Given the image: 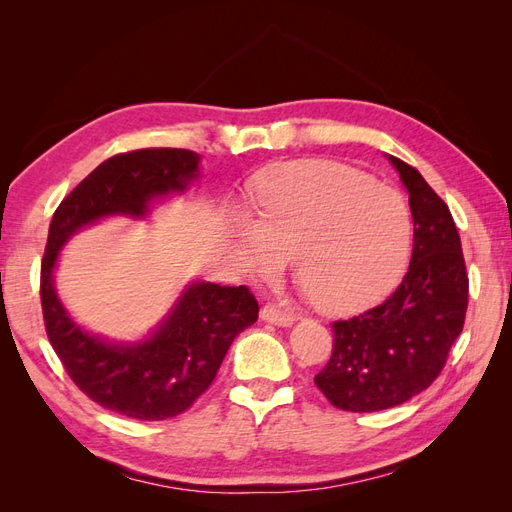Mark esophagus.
Masks as SVG:
<instances>
[{
    "label": "esophagus",
    "instance_id": "esophagus-1",
    "mask_svg": "<svg viewBox=\"0 0 512 512\" xmlns=\"http://www.w3.org/2000/svg\"><path fill=\"white\" fill-rule=\"evenodd\" d=\"M260 318L265 322L277 324V327H292L294 324V316L290 312H284L277 305H265L260 309Z\"/></svg>",
    "mask_w": 512,
    "mask_h": 512
}]
</instances>
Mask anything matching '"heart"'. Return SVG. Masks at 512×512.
<instances>
[{
	"label": "heart",
	"instance_id": "obj_1",
	"mask_svg": "<svg viewBox=\"0 0 512 512\" xmlns=\"http://www.w3.org/2000/svg\"><path fill=\"white\" fill-rule=\"evenodd\" d=\"M256 222L241 218L237 254L254 277L297 258V277L324 314L346 316L397 288L412 254L406 200L352 166L307 160L275 168L256 185Z\"/></svg>",
	"mask_w": 512,
	"mask_h": 512
}]
</instances>
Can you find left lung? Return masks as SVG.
<instances>
[{"label": "left lung", "mask_w": 512, "mask_h": 512, "mask_svg": "<svg viewBox=\"0 0 512 512\" xmlns=\"http://www.w3.org/2000/svg\"><path fill=\"white\" fill-rule=\"evenodd\" d=\"M386 158L410 196L414 245L393 297L333 322L331 361L314 382L348 412L386 410L425 391L442 371L468 309V273L451 211L416 168Z\"/></svg>", "instance_id": "1"}]
</instances>
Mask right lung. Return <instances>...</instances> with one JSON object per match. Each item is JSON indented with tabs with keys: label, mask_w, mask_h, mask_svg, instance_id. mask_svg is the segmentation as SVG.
<instances>
[{
	"label": "right lung",
	"mask_w": 512,
	"mask_h": 512,
	"mask_svg": "<svg viewBox=\"0 0 512 512\" xmlns=\"http://www.w3.org/2000/svg\"><path fill=\"white\" fill-rule=\"evenodd\" d=\"M200 179L188 149H141L102 162L57 207L46 241L40 299L46 335L76 386L106 410L164 421L203 395L241 331L258 318L245 286L192 280L145 337L123 342L87 331L55 288L57 262L83 228L108 218L147 220L153 207L185 196Z\"/></svg>",
	"instance_id": "obj_1"
}]
</instances>
